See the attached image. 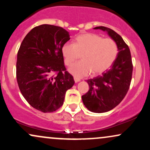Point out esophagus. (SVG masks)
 I'll list each match as a JSON object with an SVG mask.
<instances>
[{
  "instance_id": "obj_1",
  "label": "esophagus",
  "mask_w": 150,
  "mask_h": 150,
  "mask_svg": "<svg viewBox=\"0 0 150 150\" xmlns=\"http://www.w3.org/2000/svg\"><path fill=\"white\" fill-rule=\"evenodd\" d=\"M74 80H75V82H80V78H78V77H74Z\"/></svg>"
}]
</instances>
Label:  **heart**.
<instances>
[{
	"mask_svg": "<svg viewBox=\"0 0 150 150\" xmlns=\"http://www.w3.org/2000/svg\"><path fill=\"white\" fill-rule=\"evenodd\" d=\"M82 61L74 63L69 71L74 76L82 77L98 75L108 70L116 59L118 46L111 38H103L97 34L85 33L75 38V44L65 43L62 47L65 64H73L82 53Z\"/></svg>",
	"mask_w": 150,
	"mask_h": 150,
	"instance_id": "heart-1",
	"label": "heart"
}]
</instances>
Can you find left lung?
<instances>
[{
    "mask_svg": "<svg viewBox=\"0 0 150 150\" xmlns=\"http://www.w3.org/2000/svg\"><path fill=\"white\" fill-rule=\"evenodd\" d=\"M106 31L118 46L116 59L109 70L100 76L87 80L89 91L82 96L83 104L92 112L104 113L113 109L126 95L132 80V63L128 46L118 34L108 27H94Z\"/></svg>",
    "mask_w": 150,
    "mask_h": 150,
    "instance_id": "obj_1",
    "label": "left lung"
}]
</instances>
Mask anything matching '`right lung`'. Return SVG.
Here are the masks:
<instances>
[{
  "label": "right lung",
  "mask_w": 150,
  "mask_h": 150,
  "mask_svg": "<svg viewBox=\"0 0 150 150\" xmlns=\"http://www.w3.org/2000/svg\"><path fill=\"white\" fill-rule=\"evenodd\" d=\"M69 39V33L63 27L42 25L26 35L18 50L19 88L32 107L44 113L62 106L66 91L75 83L62 53V47Z\"/></svg>",
  "instance_id": "1"
}]
</instances>
